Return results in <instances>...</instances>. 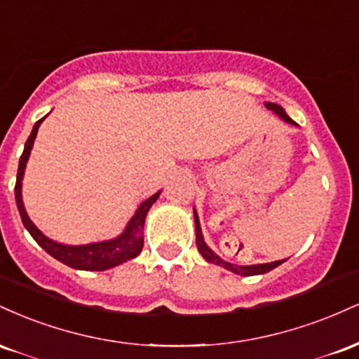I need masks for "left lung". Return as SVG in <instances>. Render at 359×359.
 <instances>
[{
    "label": "left lung",
    "mask_w": 359,
    "mask_h": 359,
    "mask_svg": "<svg viewBox=\"0 0 359 359\" xmlns=\"http://www.w3.org/2000/svg\"><path fill=\"white\" fill-rule=\"evenodd\" d=\"M266 109L273 111L275 114L280 119H283V121L288 123V125H294V126H299L297 123L294 121L288 114L285 113V109L282 108L280 104H275V102H265ZM194 222H196V243H197V250H199V253L203 255L205 262L209 263H214V265H219L222 269L233 271V273L236 275H243V277H251V275H263L266 273V271L277 269L278 265H282L285 259H278V262H270V263H258V265H234V263H229L226 262V259H222L219 255H216L214 251L209 248L208 245H205L204 241V236H203V229H201V222H199V216H197V211L194 209Z\"/></svg>",
    "instance_id": "1"
}]
</instances>
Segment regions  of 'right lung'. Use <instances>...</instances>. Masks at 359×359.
<instances>
[{
    "label": "right lung",
    "instance_id": "obj_1",
    "mask_svg": "<svg viewBox=\"0 0 359 359\" xmlns=\"http://www.w3.org/2000/svg\"><path fill=\"white\" fill-rule=\"evenodd\" d=\"M45 118L39 119L34 125L30 137H28L27 143H25L23 154L20 156L18 163V174H16V185H15V199L16 205H18L20 216H22L23 226L27 228V231L32 234V238L39 243L42 248L47 251L50 257H53L64 265L71 266L76 270H89V271H102L109 270L113 266L121 265V263L128 262V259L137 258L140 251L143 248V226H145V217L150 208L156 203V199L160 197V192H155L154 196L148 197L147 201H143L138 205V209L135 211L131 219L128 221L121 234H118L116 238H111V240L104 241H96L89 243V245H64V243H57L50 240L48 236L40 231L39 228L32 222L28 217L27 209L23 204V196H22V184H23V175L25 168H27V162L30 158L32 148H34V142L39 133V128L42 125Z\"/></svg>",
    "mask_w": 359,
    "mask_h": 359
}]
</instances>
